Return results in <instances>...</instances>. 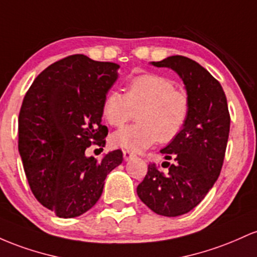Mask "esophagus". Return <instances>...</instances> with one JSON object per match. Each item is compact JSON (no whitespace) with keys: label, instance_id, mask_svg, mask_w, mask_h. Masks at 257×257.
Listing matches in <instances>:
<instances>
[{"label":"esophagus","instance_id":"esophagus-1","mask_svg":"<svg viewBox=\"0 0 257 257\" xmlns=\"http://www.w3.org/2000/svg\"><path fill=\"white\" fill-rule=\"evenodd\" d=\"M122 154H123V159H125L126 161L132 159L134 157H136V155H135V153L128 151V149H125V151H122Z\"/></svg>","mask_w":257,"mask_h":257}]
</instances>
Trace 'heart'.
I'll use <instances>...</instances> for the list:
<instances>
[{"instance_id":"1","label":"heart","mask_w":257,"mask_h":257,"mask_svg":"<svg viewBox=\"0 0 257 257\" xmlns=\"http://www.w3.org/2000/svg\"><path fill=\"white\" fill-rule=\"evenodd\" d=\"M136 111L137 122L113 134V146L140 152L158 140L161 143L171 142L188 120L191 98L165 76L138 75L128 82L126 93L111 90L103 102V116L114 127L131 121Z\"/></svg>"}]
</instances>
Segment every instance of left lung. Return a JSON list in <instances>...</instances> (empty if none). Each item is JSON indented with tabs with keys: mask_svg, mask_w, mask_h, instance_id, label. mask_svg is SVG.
Returning <instances> with one entry per match:
<instances>
[{
	"mask_svg": "<svg viewBox=\"0 0 257 257\" xmlns=\"http://www.w3.org/2000/svg\"><path fill=\"white\" fill-rule=\"evenodd\" d=\"M152 64L180 75L191 98V113L181 134L160 151L167 171L149 164L137 194L155 214L175 217L194 209L220 176L230 116L221 83L195 60L171 56Z\"/></svg>",
	"mask_w": 257,
	"mask_h": 257,
	"instance_id": "obj_1",
	"label": "left lung"
}]
</instances>
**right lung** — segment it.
Wrapping results in <instances>:
<instances>
[{
    "label": "right lung",
    "mask_w": 257,
    "mask_h": 257,
    "mask_svg": "<svg viewBox=\"0 0 257 257\" xmlns=\"http://www.w3.org/2000/svg\"><path fill=\"white\" fill-rule=\"evenodd\" d=\"M119 65L73 54L34 80L19 111L18 148L29 186L58 217L88 211L100 198L106 175L122 163L120 149L98 163L85 152L103 151L108 127L103 102Z\"/></svg>",
    "instance_id": "right-lung-1"
}]
</instances>
